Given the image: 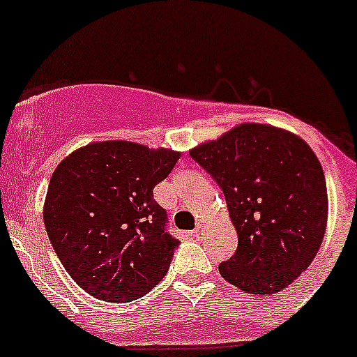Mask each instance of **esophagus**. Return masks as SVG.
<instances>
[{"mask_svg": "<svg viewBox=\"0 0 357 357\" xmlns=\"http://www.w3.org/2000/svg\"><path fill=\"white\" fill-rule=\"evenodd\" d=\"M202 234H204V225H202V223H198L197 229L193 230V236H195V238H200Z\"/></svg>", "mask_w": 357, "mask_h": 357, "instance_id": "34e87169", "label": "esophagus"}]
</instances>
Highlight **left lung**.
Masks as SVG:
<instances>
[{
    "instance_id": "obj_1",
    "label": "left lung",
    "mask_w": 357,
    "mask_h": 357,
    "mask_svg": "<svg viewBox=\"0 0 357 357\" xmlns=\"http://www.w3.org/2000/svg\"><path fill=\"white\" fill-rule=\"evenodd\" d=\"M225 195L238 248L220 263L227 282L254 295L282 291L314 259L327 227V185L298 135L241 123L189 151Z\"/></svg>"
}]
</instances>
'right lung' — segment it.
Segmentation results:
<instances>
[{
  "mask_svg": "<svg viewBox=\"0 0 357 357\" xmlns=\"http://www.w3.org/2000/svg\"><path fill=\"white\" fill-rule=\"evenodd\" d=\"M178 151L130 141H100L69 153L53 172L44 227L71 279L100 301L146 295L168 273L178 239L153 188Z\"/></svg>",
  "mask_w": 357,
  "mask_h": 357,
  "instance_id": "add662e5",
  "label": "right lung"
}]
</instances>
